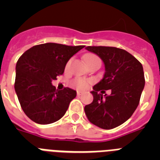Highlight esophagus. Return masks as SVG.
Listing matches in <instances>:
<instances>
[{
  "label": "esophagus",
  "mask_w": 160,
  "mask_h": 160,
  "mask_svg": "<svg viewBox=\"0 0 160 160\" xmlns=\"http://www.w3.org/2000/svg\"><path fill=\"white\" fill-rule=\"evenodd\" d=\"M82 94V91H80V90H77V95L78 96H80Z\"/></svg>",
  "instance_id": "esophagus-1"
}]
</instances>
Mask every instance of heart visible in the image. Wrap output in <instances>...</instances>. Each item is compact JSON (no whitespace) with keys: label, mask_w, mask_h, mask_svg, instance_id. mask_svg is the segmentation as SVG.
Wrapping results in <instances>:
<instances>
[{"label":"heart","mask_w":160,"mask_h":160,"mask_svg":"<svg viewBox=\"0 0 160 160\" xmlns=\"http://www.w3.org/2000/svg\"><path fill=\"white\" fill-rule=\"evenodd\" d=\"M84 58H85V61L87 62V64H89V63H90V62H94V61H95V60H100L99 58L94 54L85 55ZM68 65H69V62H68L67 66H68ZM90 82H91V81H90V80H87V79L81 78H78L74 79V80L73 81V84L76 87H78V88H79V89H86L87 87H88V85L90 84Z\"/></svg>","instance_id":"obj_1"}]
</instances>
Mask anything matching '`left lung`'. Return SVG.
<instances>
[{"mask_svg":"<svg viewBox=\"0 0 160 160\" xmlns=\"http://www.w3.org/2000/svg\"><path fill=\"white\" fill-rule=\"evenodd\" d=\"M105 65V73L91 91L94 99L85 107L89 121L105 130L125 122L138 107L145 85L142 66L124 49L110 46H87ZM112 90L111 96L105 90Z\"/></svg>","mask_w":160,"mask_h":160,"instance_id":"left-lung-1","label":"left lung"}]
</instances>
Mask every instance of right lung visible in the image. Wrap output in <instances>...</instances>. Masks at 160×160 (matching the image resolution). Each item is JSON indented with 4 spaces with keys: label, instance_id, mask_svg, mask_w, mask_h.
I'll return each instance as SVG.
<instances>
[{
    "label": "right lung",
    "instance_id": "add662e5",
    "mask_svg": "<svg viewBox=\"0 0 160 160\" xmlns=\"http://www.w3.org/2000/svg\"><path fill=\"white\" fill-rule=\"evenodd\" d=\"M85 46L45 43L32 46L18 59L14 88L25 114L38 124H49L66 114L77 92L56 90L52 81L64 73L67 62Z\"/></svg>",
    "mask_w": 160,
    "mask_h": 160
}]
</instances>
